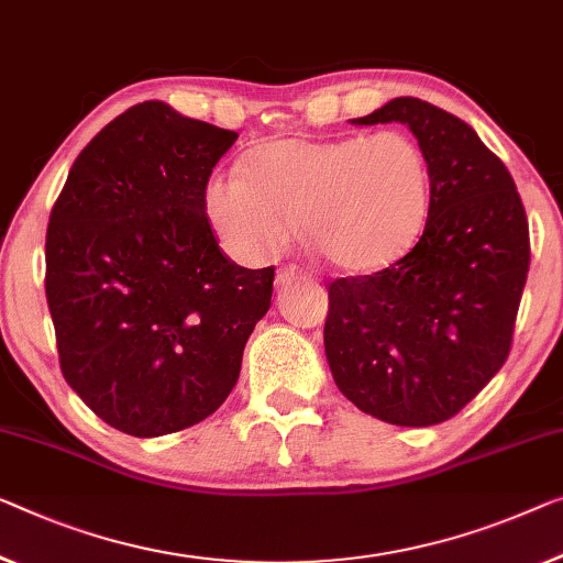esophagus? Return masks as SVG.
<instances>
[{
  "label": "esophagus",
  "mask_w": 563,
  "mask_h": 563,
  "mask_svg": "<svg viewBox=\"0 0 563 563\" xmlns=\"http://www.w3.org/2000/svg\"><path fill=\"white\" fill-rule=\"evenodd\" d=\"M292 280H298L296 267H283V271H278V275H275V283H278V288H285V285H290Z\"/></svg>",
  "instance_id": "obj_1"
}]
</instances>
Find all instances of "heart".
<instances>
[{"label":"heart","instance_id":"b5f03b06","mask_svg":"<svg viewBox=\"0 0 563 563\" xmlns=\"http://www.w3.org/2000/svg\"><path fill=\"white\" fill-rule=\"evenodd\" d=\"M432 205V166L401 131L343 139H275L253 146L242 169H217L201 209L220 247L245 265L300 238L341 273H374L401 257Z\"/></svg>","mask_w":563,"mask_h":563}]
</instances>
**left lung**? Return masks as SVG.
<instances>
[{
	"instance_id": "left-lung-1",
	"label": "left lung",
	"mask_w": 563,
	"mask_h": 563,
	"mask_svg": "<svg viewBox=\"0 0 563 563\" xmlns=\"http://www.w3.org/2000/svg\"><path fill=\"white\" fill-rule=\"evenodd\" d=\"M391 121L409 125L430 158V214L397 263L329 285L323 343L335 387L362 412L430 427L506 364L531 240L514 176L465 121L394 98L351 123Z\"/></svg>"
}]
</instances>
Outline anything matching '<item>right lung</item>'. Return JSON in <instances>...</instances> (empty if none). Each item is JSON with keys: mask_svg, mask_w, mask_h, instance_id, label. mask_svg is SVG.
<instances>
[{"mask_svg": "<svg viewBox=\"0 0 563 563\" xmlns=\"http://www.w3.org/2000/svg\"><path fill=\"white\" fill-rule=\"evenodd\" d=\"M234 141L146 100L80 151L49 212L45 296L63 376L133 438L217 412L271 308L275 267L232 263L201 209Z\"/></svg>", "mask_w": 563, "mask_h": 563, "instance_id": "1", "label": "right lung"}]
</instances>
